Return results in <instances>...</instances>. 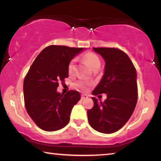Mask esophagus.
<instances>
[{
    "mask_svg": "<svg viewBox=\"0 0 161 161\" xmlns=\"http://www.w3.org/2000/svg\"><path fill=\"white\" fill-rule=\"evenodd\" d=\"M87 98H88V96H87V95H85V94H82V95H81V100H85V99Z\"/></svg>",
    "mask_w": 161,
    "mask_h": 161,
    "instance_id": "34e87169",
    "label": "esophagus"
}]
</instances>
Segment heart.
Returning a JSON list of instances; mask_svg holds the SVG:
<instances>
[{
    "mask_svg": "<svg viewBox=\"0 0 161 161\" xmlns=\"http://www.w3.org/2000/svg\"><path fill=\"white\" fill-rule=\"evenodd\" d=\"M83 60L85 63H87L90 69L93 70L97 68H100L101 66V60L98 56L92 52H89V53H86L85 55L83 56ZM75 60H72L71 62L69 63V65H68V71H69V74H73L75 72ZM81 88L85 87V84L83 82H81L79 84Z\"/></svg>",
    "mask_w": 161,
    "mask_h": 161,
    "instance_id": "obj_1",
    "label": "heart"
}]
</instances>
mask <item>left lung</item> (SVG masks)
<instances>
[{"label": "left lung", "mask_w": 161, "mask_h": 161, "mask_svg": "<svg viewBox=\"0 0 161 161\" xmlns=\"http://www.w3.org/2000/svg\"><path fill=\"white\" fill-rule=\"evenodd\" d=\"M105 61L104 74L92 95L106 94V99L87 110V118L94 130L112 133L128 121L135 109L138 98L136 71L130 59L120 49L93 48Z\"/></svg>", "instance_id": "left-lung-1"}]
</instances>
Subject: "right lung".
<instances>
[{"label": "right lung", "instance_id": "obj_1", "mask_svg": "<svg viewBox=\"0 0 161 161\" xmlns=\"http://www.w3.org/2000/svg\"><path fill=\"white\" fill-rule=\"evenodd\" d=\"M84 48L51 45L41 52L24 80L27 112L41 129L55 131L70 120L74 106L80 100L78 91L58 92L59 82L69 77L68 65Z\"/></svg>", "mask_w": 161, "mask_h": 161}]
</instances>
